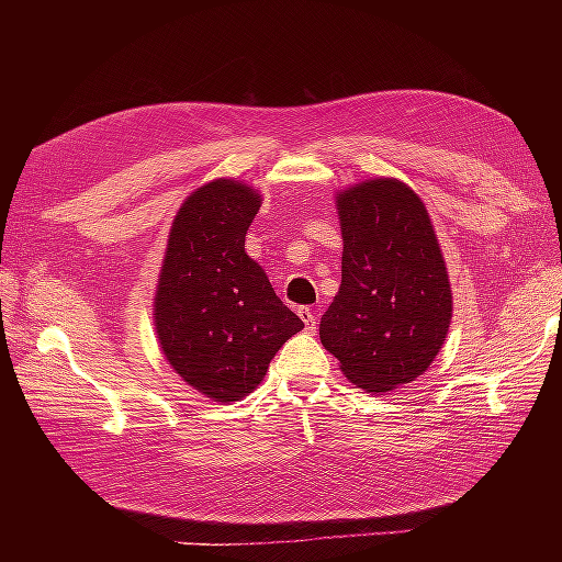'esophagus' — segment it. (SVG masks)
<instances>
[{"instance_id": "1", "label": "esophagus", "mask_w": 562, "mask_h": 562, "mask_svg": "<svg viewBox=\"0 0 562 562\" xmlns=\"http://www.w3.org/2000/svg\"><path fill=\"white\" fill-rule=\"evenodd\" d=\"M297 314H300V318L304 321V328H307L310 333H314V330H316V314H314V310H310V307H300V310H297Z\"/></svg>"}]
</instances>
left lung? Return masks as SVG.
Returning <instances> with one entry per match:
<instances>
[{
	"instance_id": "1",
	"label": "left lung",
	"mask_w": 562,
	"mask_h": 562,
	"mask_svg": "<svg viewBox=\"0 0 562 562\" xmlns=\"http://www.w3.org/2000/svg\"><path fill=\"white\" fill-rule=\"evenodd\" d=\"M342 283L318 337L345 378L391 391L427 372L446 342L452 291L422 199L401 180H366L337 194Z\"/></svg>"
}]
</instances>
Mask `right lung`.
<instances>
[{"mask_svg":"<svg viewBox=\"0 0 562 562\" xmlns=\"http://www.w3.org/2000/svg\"><path fill=\"white\" fill-rule=\"evenodd\" d=\"M260 194L239 180L199 187L180 206L155 295L166 361L206 398L248 396L285 339L304 328L246 255Z\"/></svg>","mask_w":562,"mask_h":562,"instance_id":"add662e5","label":"right lung"}]
</instances>
